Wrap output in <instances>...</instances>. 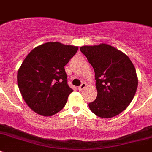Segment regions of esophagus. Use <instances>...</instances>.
Masks as SVG:
<instances>
[{
    "label": "esophagus",
    "instance_id": "34e87169",
    "mask_svg": "<svg viewBox=\"0 0 152 152\" xmlns=\"http://www.w3.org/2000/svg\"><path fill=\"white\" fill-rule=\"evenodd\" d=\"M86 83H85V82H82V85H80V86L79 87V91H83L84 89H85V88H86Z\"/></svg>",
    "mask_w": 152,
    "mask_h": 152
}]
</instances>
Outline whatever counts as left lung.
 I'll return each mask as SVG.
<instances>
[{
	"instance_id": "8db88e82",
	"label": "left lung",
	"mask_w": 152,
	"mask_h": 152,
	"mask_svg": "<svg viewBox=\"0 0 152 152\" xmlns=\"http://www.w3.org/2000/svg\"><path fill=\"white\" fill-rule=\"evenodd\" d=\"M80 50L95 72L96 99L89 103L91 111L101 118H111L126 110L138 86L133 63L127 55L106 44L82 46Z\"/></svg>"
}]
</instances>
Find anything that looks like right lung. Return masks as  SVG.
<instances>
[{"label": "right lung", "instance_id": "1", "mask_svg": "<svg viewBox=\"0 0 152 152\" xmlns=\"http://www.w3.org/2000/svg\"><path fill=\"white\" fill-rule=\"evenodd\" d=\"M78 49L50 42L36 47L26 56L18 70V85L34 112L50 117L64 107L73 91L67 85L64 66Z\"/></svg>", "mask_w": 152, "mask_h": 152}]
</instances>
